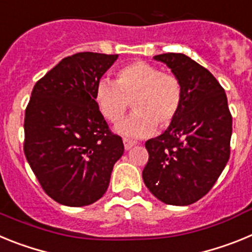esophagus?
Segmentation results:
<instances>
[{"mask_svg": "<svg viewBox=\"0 0 252 252\" xmlns=\"http://www.w3.org/2000/svg\"><path fill=\"white\" fill-rule=\"evenodd\" d=\"M124 145H125V150H130L132 146L136 145V141H133V140L127 139V137H124Z\"/></svg>", "mask_w": 252, "mask_h": 252, "instance_id": "esophagus-1", "label": "esophagus"}]
</instances>
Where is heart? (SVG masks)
Here are the masks:
<instances>
[{
    "instance_id": "heart-1",
    "label": "heart",
    "mask_w": 252,
    "mask_h": 252,
    "mask_svg": "<svg viewBox=\"0 0 252 252\" xmlns=\"http://www.w3.org/2000/svg\"><path fill=\"white\" fill-rule=\"evenodd\" d=\"M94 98L108 121L117 122L130 108L135 112L116 126V131L131 137L148 136L169 127L179 113L183 101L182 83L170 73H161L148 62H132L117 72L116 82L101 79L95 86Z\"/></svg>"
}]
</instances>
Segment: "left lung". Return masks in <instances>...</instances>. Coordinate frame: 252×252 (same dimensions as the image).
Wrapping results in <instances>:
<instances>
[{
    "label": "left lung",
    "instance_id": "left-lung-1",
    "mask_svg": "<svg viewBox=\"0 0 252 252\" xmlns=\"http://www.w3.org/2000/svg\"><path fill=\"white\" fill-rule=\"evenodd\" d=\"M154 59L178 77L183 101L173 124L145 142L142 179L159 201L188 206L209 192L230 159L232 117L224 90L209 70L182 53Z\"/></svg>",
    "mask_w": 252,
    "mask_h": 252
}]
</instances>
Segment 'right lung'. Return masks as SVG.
Listing matches in <instances>:
<instances>
[{
	"label": "right lung",
	"instance_id": "1",
	"mask_svg": "<svg viewBox=\"0 0 252 252\" xmlns=\"http://www.w3.org/2000/svg\"><path fill=\"white\" fill-rule=\"evenodd\" d=\"M119 55L77 53L36 82L25 111L24 151L55 202L90 206L106 193L124 142L108 128L95 86Z\"/></svg>",
	"mask_w": 252,
	"mask_h": 252
}]
</instances>
